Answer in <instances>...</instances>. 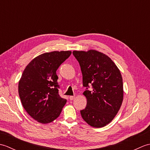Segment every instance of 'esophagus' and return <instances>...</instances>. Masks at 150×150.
Here are the masks:
<instances>
[{
    "instance_id": "1",
    "label": "esophagus",
    "mask_w": 150,
    "mask_h": 150,
    "mask_svg": "<svg viewBox=\"0 0 150 150\" xmlns=\"http://www.w3.org/2000/svg\"><path fill=\"white\" fill-rule=\"evenodd\" d=\"M75 96H70L69 97V99L71 100H73L75 99Z\"/></svg>"
}]
</instances>
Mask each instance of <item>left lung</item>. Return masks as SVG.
<instances>
[{"label": "left lung", "mask_w": 150, "mask_h": 150, "mask_svg": "<svg viewBox=\"0 0 150 150\" xmlns=\"http://www.w3.org/2000/svg\"><path fill=\"white\" fill-rule=\"evenodd\" d=\"M73 54L80 64L86 88L83 95L87 104L81 110V116L89 125L102 128L114 119L122 105V75L113 60L103 53L91 50L73 51Z\"/></svg>", "instance_id": "left-lung-1"}]
</instances>
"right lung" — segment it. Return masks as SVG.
Masks as SVG:
<instances>
[{
    "mask_svg": "<svg viewBox=\"0 0 150 150\" xmlns=\"http://www.w3.org/2000/svg\"><path fill=\"white\" fill-rule=\"evenodd\" d=\"M71 54L70 51L41 54L22 73L18 82L19 97L26 112L39 122H52L66 103V99L59 94L56 71Z\"/></svg>",
    "mask_w": 150,
    "mask_h": 150,
    "instance_id": "right-lung-1",
    "label": "right lung"
}]
</instances>
